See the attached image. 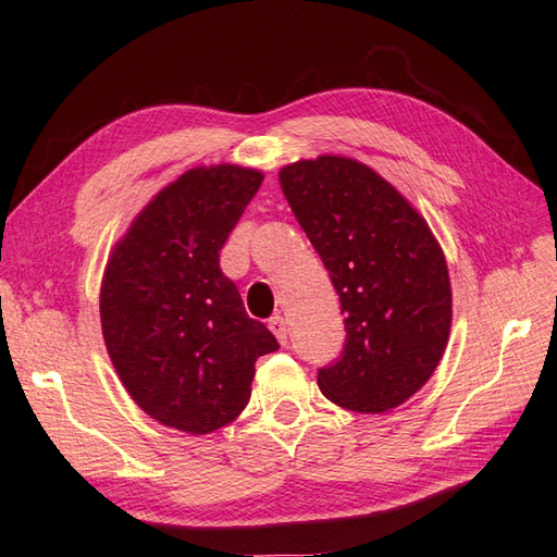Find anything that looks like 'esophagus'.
I'll list each match as a JSON object with an SVG mask.
<instances>
[{
	"label": "esophagus",
	"instance_id": "obj_1",
	"mask_svg": "<svg viewBox=\"0 0 557 557\" xmlns=\"http://www.w3.org/2000/svg\"><path fill=\"white\" fill-rule=\"evenodd\" d=\"M270 332L275 334V338L280 341L282 346H287V334H289V330H287V322H284V318L282 315H275V318H270Z\"/></svg>",
	"mask_w": 557,
	"mask_h": 557
}]
</instances>
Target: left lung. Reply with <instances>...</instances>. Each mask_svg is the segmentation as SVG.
Listing matches in <instances>:
<instances>
[{
  "label": "left lung",
  "instance_id": "obj_1",
  "mask_svg": "<svg viewBox=\"0 0 557 557\" xmlns=\"http://www.w3.org/2000/svg\"><path fill=\"white\" fill-rule=\"evenodd\" d=\"M282 193L330 270L346 346L318 386L334 405L383 414L433 376L451 330L445 253L425 219L372 166L320 154L280 169Z\"/></svg>",
  "mask_w": 557,
  "mask_h": 557
}]
</instances>
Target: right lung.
Instances as JSON below:
<instances>
[{
    "instance_id": "1",
    "label": "right lung",
    "mask_w": 557,
    "mask_h": 557,
    "mask_svg": "<svg viewBox=\"0 0 557 557\" xmlns=\"http://www.w3.org/2000/svg\"><path fill=\"white\" fill-rule=\"evenodd\" d=\"M261 183L259 169L239 164L188 169L136 213L106 263L110 362L150 419L183 433L233 423L251 397L256 360L280 348L219 265Z\"/></svg>"
}]
</instances>
